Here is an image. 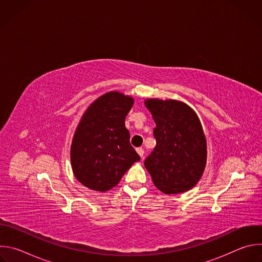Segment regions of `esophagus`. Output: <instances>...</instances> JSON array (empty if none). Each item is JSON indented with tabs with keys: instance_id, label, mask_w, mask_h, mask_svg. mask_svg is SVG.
<instances>
[{
	"instance_id": "obj_1",
	"label": "esophagus",
	"mask_w": 262,
	"mask_h": 262,
	"mask_svg": "<svg viewBox=\"0 0 262 262\" xmlns=\"http://www.w3.org/2000/svg\"><path fill=\"white\" fill-rule=\"evenodd\" d=\"M136 151L138 152V155L141 157V159L143 160V156H144V149L142 147H139L136 149Z\"/></svg>"
}]
</instances>
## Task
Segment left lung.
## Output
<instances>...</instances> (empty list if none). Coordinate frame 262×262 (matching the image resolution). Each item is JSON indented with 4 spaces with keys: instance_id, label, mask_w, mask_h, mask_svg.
I'll list each match as a JSON object with an SVG mask.
<instances>
[{
    "instance_id": "obj_1",
    "label": "left lung",
    "mask_w": 262,
    "mask_h": 262,
    "mask_svg": "<svg viewBox=\"0 0 262 262\" xmlns=\"http://www.w3.org/2000/svg\"><path fill=\"white\" fill-rule=\"evenodd\" d=\"M157 124V146L144 165L157 188L165 194L191 190L206 165V139L195 111L184 102L146 99Z\"/></svg>"
}]
</instances>
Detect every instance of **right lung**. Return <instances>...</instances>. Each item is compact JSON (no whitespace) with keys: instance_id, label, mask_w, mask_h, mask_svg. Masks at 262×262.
<instances>
[{"instance_id":"add662e5","label":"right lung","mask_w":262,"mask_h":262,"mask_svg":"<svg viewBox=\"0 0 262 262\" xmlns=\"http://www.w3.org/2000/svg\"><path fill=\"white\" fill-rule=\"evenodd\" d=\"M133 104L130 96L111 91L84 113L72 139L70 161L74 176L88 189L111 190L140 161L124 123Z\"/></svg>"}]
</instances>
